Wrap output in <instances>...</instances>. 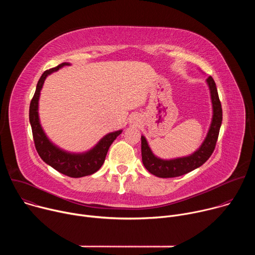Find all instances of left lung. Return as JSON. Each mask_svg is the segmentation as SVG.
I'll return each mask as SVG.
<instances>
[{
    "label": "left lung",
    "mask_w": 255,
    "mask_h": 255,
    "mask_svg": "<svg viewBox=\"0 0 255 255\" xmlns=\"http://www.w3.org/2000/svg\"><path fill=\"white\" fill-rule=\"evenodd\" d=\"M206 82L210 91L213 115L207 136L205 137L203 143L200 145V147L196 151H194L190 155L171 159H162L160 157H157L152 152L146 138L142 135V162L145 168H146L150 173L158 177H175L183 175L203 165L212 155L222 124V107L213 78L209 77L206 80Z\"/></svg>",
    "instance_id": "1"
}]
</instances>
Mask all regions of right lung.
Listing matches in <instances>:
<instances>
[{
	"mask_svg": "<svg viewBox=\"0 0 255 255\" xmlns=\"http://www.w3.org/2000/svg\"><path fill=\"white\" fill-rule=\"evenodd\" d=\"M65 65H70V63L63 62L56 67L50 68L43 72V75L37 83V86H36L35 94L30 103L29 121L32 128L35 147L41 159L55 170L67 176L82 177L91 175L100 169L105 161L109 147L111 146L114 140L122 133V130L108 133L93 148L88 151L79 153L63 150L50 141V139L45 134L39 119L38 107L40 92L46 78L51 75L52 72L57 71L59 68Z\"/></svg>",
	"mask_w": 255,
	"mask_h": 255,
	"instance_id": "add662e5",
	"label": "right lung"
}]
</instances>
